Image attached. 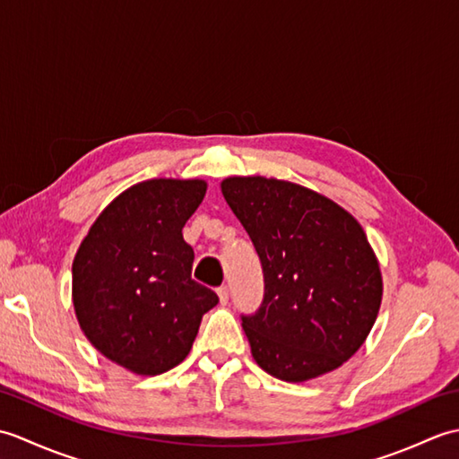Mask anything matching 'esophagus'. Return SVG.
Instances as JSON below:
<instances>
[{
	"label": "esophagus",
	"instance_id": "obj_1",
	"mask_svg": "<svg viewBox=\"0 0 459 459\" xmlns=\"http://www.w3.org/2000/svg\"><path fill=\"white\" fill-rule=\"evenodd\" d=\"M217 294H219V299H221L222 306L229 304V288H227V286H221V288L217 290Z\"/></svg>",
	"mask_w": 459,
	"mask_h": 459
}]
</instances>
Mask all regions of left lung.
<instances>
[{
	"label": "left lung",
	"instance_id": "8db88e82",
	"mask_svg": "<svg viewBox=\"0 0 459 459\" xmlns=\"http://www.w3.org/2000/svg\"><path fill=\"white\" fill-rule=\"evenodd\" d=\"M264 270V301L242 317L268 375L304 383L353 357L373 329L383 274L359 221L304 185L232 175L221 181Z\"/></svg>",
	"mask_w": 459,
	"mask_h": 459
}]
</instances>
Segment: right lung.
Segmentation results:
<instances>
[{
	"mask_svg": "<svg viewBox=\"0 0 459 459\" xmlns=\"http://www.w3.org/2000/svg\"><path fill=\"white\" fill-rule=\"evenodd\" d=\"M204 193V179L135 183L106 204L74 255L76 321L96 351L134 375L178 367L219 304L191 280L195 255L183 240Z\"/></svg>",
	"mask_w": 459,
	"mask_h": 459,
	"instance_id": "obj_1",
	"label": "right lung"
}]
</instances>
